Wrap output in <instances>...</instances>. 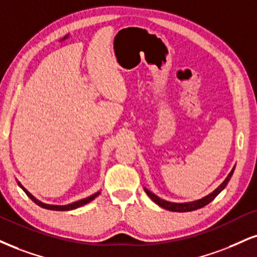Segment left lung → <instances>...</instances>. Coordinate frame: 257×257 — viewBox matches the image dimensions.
I'll use <instances>...</instances> for the list:
<instances>
[{"instance_id":"1","label":"left lung","mask_w":257,"mask_h":257,"mask_svg":"<svg viewBox=\"0 0 257 257\" xmlns=\"http://www.w3.org/2000/svg\"><path fill=\"white\" fill-rule=\"evenodd\" d=\"M233 171H234V168L231 170V172L228 174V176L226 178H225V181L222 182V183L219 185V187L215 189L214 191H212L211 194H208V195L202 197V199L200 200H196V201H191V202H184V203H176V202H170V201H165L163 199H160L157 195H154L152 191H150L148 189L145 188V191H146V194L148 196L151 197V200L153 201V202H156L157 205L163 207V208L168 209V211H172V212H190V211H195V209H199V208H202V207H205L206 205H208L209 202H212L213 200L217 197L219 194L221 193L222 190L225 189V187H226L228 181H230L231 177H232L233 175Z\"/></svg>"}]
</instances>
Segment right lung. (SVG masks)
Masks as SVG:
<instances>
[{"label": "right lung", "mask_w": 257, "mask_h": 257, "mask_svg": "<svg viewBox=\"0 0 257 257\" xmlns=\"http://www.w3.org/2000/svg\"><path fill=\"white\" fill-rule=\"evenodd\" d=\"M18 184H19L20 187L23 188V190L25 191V193L27 194V196H29L30 199L33 201V202L37 203V205L40 206V207H43V208H46V209H51V211H72V209H75V208H78V207H81V206H83V205H86V203L91 202L92 200H94L95 197H97V196L99 195V194H100V191H98V193L93 194V195H91V196L86 197V199H82V200L75 201V202H73V203H69V205H64V206H57V205H48V203L40 202L39 200H37L36 197L32 195V194H30L29 191H27L26 189H25V188L23 187V185L20 184V182H18Z\"/></svg>", "instance_id": "obj_1"}]
</instances>
